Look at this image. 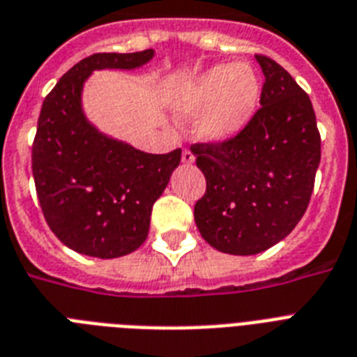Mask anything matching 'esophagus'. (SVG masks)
<instances>
[{
	"instance_id": "34e87169",
	"label": "esophagus",
	"mask_w": 357,
	"mask_h": 357,
	"mask_svg": "<svg viewBox=\"0 0 357 357\" xmlns=\"http://www.w3.org/2000/svg\"><path fill=\"white\" fill-rule=\"evenodd\" d=\"M181 161H183L185 165H192V162H195V153H192L189 148H185L183 153H181Z\"/></svg>"
}]
</instances>
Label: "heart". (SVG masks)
Masks as SVG:
<instances>
[{
  "mask_svg": "<svg viewBox=\"0 0 357 357\" xmlns=\"http://www.w3.org/2000/svg\"><path fill=\"white\" fill-rule=\"evenodd\" d=\"M261 98V79L248 63L217 64L185 79L170 98L179 119L196 120V131L207 142H228L254 119Z\"/></svg>",
  "mask_w": 357,
  "mask_h": 357,
  "instance_id": "obj_1",
  "label": "heart"
}]
</instances>
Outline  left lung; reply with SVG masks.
I'll return each mask as SVG.
<instances>
[{
  "label": "left lung",
  "instance_id": "8db88e82",
  "mask_svg": "<svg viewBox=\"0 0 357 357\" xmlns=\"http://www.w3.org/2000/svg\"><path fill=\"white\" fill-rule=\"evenodd\" d=\"M255 59L265 83L248 128L228 142L190 148L207 181L196 226L213 248L231 255L265 252L293 231L321 162L310 96L276 61Z\"/></svg>",
  "mask_w": 357,
  "mask_h": 357
}]
</instances>
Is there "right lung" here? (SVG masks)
<instances>
[{
  "mask_svg": "<svg viewBox=\"0 0 357 357\" xmlns=\"http://www.w3.org/2000/svg\"><path fill=\"white\" fill-rule=\"evenodd\" d=\"M153 50L96 53L72 66L42 103L33 178L47 226L68 248L113 259L148 237L151 207L181 161V150L146 153L102 133L83 111V86L96 70H137Z\"/></svg>",
  "mask_w": 357,
  "mask_h": 357,
  "instance_id": "obj_1",
  "label": "right lung"
}]
</instances>
